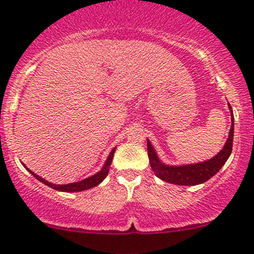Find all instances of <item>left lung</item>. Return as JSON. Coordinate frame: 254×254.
Returning <instances> with one entry per match:
<instances>
[{"instance_id": "obj_1", "label": "left lung", "mask_w": 254, "mask_h": 254, "mask_svg": "<svg viewBox=\"0 0 254 254\" xmlns=\"http://www.w3.org/2000/svg\"><path fill=\"white\" fill-rule=\"evenodd\" d=\"M231 116V127L229 130V136L225 142L224 147L221 152L217 153L213 158L201 163L187 164V165H166L158 157L154 147L152 146L149 140H147V149H148V158L150 168L155 176L163 180L164 182L172 183L178 186H196L205 183L214 176L222 166L229 159L231 150H233V138H234V114L231 106L228 104Z\"/></svg>"}]
</instances>
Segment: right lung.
Instances as JSON below:
<instances>
[{
  "label": "right lung",
  "mask_w": 254,
  "mask_h": 254,
  "mask_svg": "<svg viewBox=\"0 0 254 254\" xmlns=\"http://www.w3.org/2000/svg\"><path fill=\"white\" fill-rule=\"evenodd\" d=\"M114 152H116V147L111 150L110 155L107 157V160L105 161L104 166H102V169L100 170L99 172H96V174L93 175V176L84 178V180L78 181V182H73V183H68V185H54V183L48 182L47 180H44V178H42L41 176H38V175H36L35 172H32L30 169H27L24 164L23 165L26 168V170L30 172V174L33 175V177H36L38 181H40V182L44 183V185L50 187V188L55 189V190H59V191H66V193H74V191H83V190H86V189L94 188V187L99 186L100 183L105 180L106 176L108 175V171H110V166H111V164H112Z\"/></svg>",
  "instance_id": "right-lung-1"
}]
</instances>
